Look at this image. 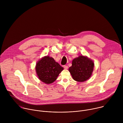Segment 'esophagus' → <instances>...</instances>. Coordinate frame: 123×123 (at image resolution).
Returning a JSON list of instances; mask_svg holds the SVG:
<instances>
[{"mask_svg":"<svg viewBox=\"0 0 123 123\" xmlns=\"http://www.w3.org/2000/svg\"><path fill=\"white\" fill-rule=\"evenodd\" d=\"M64 68H65V69H68V66H67V65H64Z\"/></svg>","mask_w":123,"mask_h":123,"instance_id":"obj_1","label":"esophagus"}]
</instances>
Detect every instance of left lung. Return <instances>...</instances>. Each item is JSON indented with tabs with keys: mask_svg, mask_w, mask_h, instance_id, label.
<instances>
[{
	"mask_svg": "<svg viewBox=\"0 0 123 123\" xmlns=\"http://www.w3.org/2000/svg\"><path fill=\"white\" fill-rule=\"evenodd\" d=\"M94 65L92 60L87 57L80 55L73 60L72 66L69 68L68 71L74 80L82 82L91 76Z\"/></svg>",
	"mask_w": 123,
	"mask_h": 123,
	"instance_id": "obj_1",
	"label": "left lung"
}]
</instances>
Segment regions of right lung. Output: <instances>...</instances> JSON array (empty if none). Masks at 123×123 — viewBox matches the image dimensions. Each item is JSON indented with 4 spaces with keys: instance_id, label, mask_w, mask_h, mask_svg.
Wrapping results in <instances>:
<instances>
[{
    "instance_id": "add662e5",
    "label": "right lung",
    "mask_w": 123,
    "mask_h": 123,
    "mask_svg": "<svg viewBox=\"0 0 123 123\" xmlns=\"http://www.w3.org/2000/svg\"><path fill=\"white\" fill-rule=\"evenodd\" d=\"M63 69L53 58L49 56L40 60L36 67L39 79L46 84H51L55 81Z\"/></svg>"
}]
</instances>
